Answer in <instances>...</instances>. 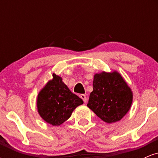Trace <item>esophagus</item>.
I'll return each instance as SVG.
<instances>
[{
    "instance_id": "obj_1",
    "label": "esophagus",
    "mask_w": 158,
    "mask_h": 158,
    "mask_svg": "<svg viewBox=\"0 0 158 158\" xmlns=\"http://www.w3.org/2000/svg\"><path fill=\"white\" fill-rule=\"evenodd\" d=\"M80 98L82 99L83 101H84V102H85V103H86L87 101H88V99H87L86 96H85V94H80Z\"/></svg>"
}]
</instances>
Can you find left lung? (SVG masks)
<instances>
[{"instance_id":"left-lung-1","label":"left lung","mask_w":158,"mask_h":158,"mask_svg":"<svg viewBox=\"0 0 158 158\" xmlns=\"http://www.w3.org/2000/svg\"><path fill=\"white\" fill-rule=\"evenodd\" d=\"M87 106L107 123L119 121L131 108L133 94L118 72H102L94 77Z\"/></svg>"}]
</instances>
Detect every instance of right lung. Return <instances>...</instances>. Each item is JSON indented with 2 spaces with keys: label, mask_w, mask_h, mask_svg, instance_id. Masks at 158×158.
I'll return each instance as SVG.
<instances>
[{
  "label": "right lung",
  "mask_w": 158,
  "mask_h": 158,
  "mask_svg": "<svg viewBox=\"0 0 158 158\" xmlns=\"http://www.w3.org/2000/svg\"><path fill=\"white\" fill-rule=\"evenodd\" d=\"M82 99L72 93L59 76L52 74V79L39 92L37 108L39 115L52 126H60L70 118Z\"/></svg>",
  "instance_id": "obj_1"
}]
</instances>
